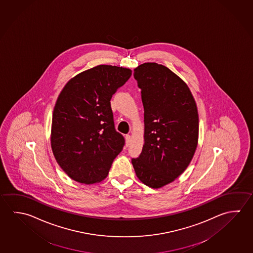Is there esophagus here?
<instances>
[{"instance_id":"obj_1","label":"esophagus","mask_w":253,"mask_h":253,"mask_svg":"<svg viewBox=\"0 0 253 253\" xmlns=\"http://www.w3.org/2000/svg\"><path fill=\"white\" fill-rule=\"evenodd\" d=\"M125 138H126V146H128V144L130 143V136L129 135H126Z\"/></svg>"}]
</instances>
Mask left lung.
Listing matches in <instances>:
<instances>
[{"mask_svg": "<svg viewBox=\"0 0 253 253\" xmlns=\"http://www.w3.org/2000/svg\"><path fill=\"white\" fill-rule=\"evenodd\" d=\"M134 78L141 89L145 144L131 163L142 183L160 188L181 175L195 155L197 107L186 83L163 65L144 63Z\"/></svg>", "mask_w": 253, "mask_h": 253, "instance_id": "obj_1", "label": "left lung"}]
</instances>
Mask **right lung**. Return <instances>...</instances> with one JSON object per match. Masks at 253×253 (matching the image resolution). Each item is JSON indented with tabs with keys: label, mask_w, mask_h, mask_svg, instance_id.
<instances>
[{
	"label": "right lung",
	"mask_w": 253,
	"mask_h": 253,
	"mask_svg": "<svg viewBox=\"0 0 253 253\" xmlns=\"http://www.w3.org/2000/svg\"><path fill=\"white\" fill-rule=\"evenodd\" d=\"M128 68L99 65L72 78L54 107L50 143L68 177L89 185L107 177L125 146L115 128L112 96L129 79Z\"/></svg>",
	"instance_id": "obj_1"
}]
</instances>
